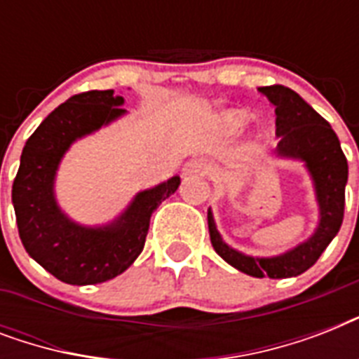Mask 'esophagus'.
I'll return each mask as SVG.
<instances>
[{
	"label": "esophagus",
	"mask_w": 359,
	"mask_h": 359,
	"mask_svg": "<svg viewBox=\"0 0 359 359\" xmlns=\"http://www.w3.org/2000/svg\"><path fill=\"white\" fill-rule=\"evenodd\" d=\"M210 165L205 160H190L184 163V175H208Z\"/></svg>",
	"instance_id": "obj_1"
}]
</instances>
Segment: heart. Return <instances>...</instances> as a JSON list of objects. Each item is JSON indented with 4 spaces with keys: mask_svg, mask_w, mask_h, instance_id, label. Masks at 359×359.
Segmentation results:
<instances>
[{
    "mask_svg": "<svg viewBox=\"0 0 359 359\" xmlns=\"http://www.w3.org/2000/svg\"><path fill=\"white\" fill-rule=\"evenodd\" d=\"M250 123V114L242 109H233L224 115V126L231 134H238L240 130L245 128V124Z\"/></svg>",
    "mask_w": 359,
    "mask_h": 359,
    "instance_id": "obj_1",
    "label": "heart"
}]
</instances>
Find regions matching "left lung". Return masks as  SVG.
Segmentation results:
<instances>
[{
  "instance_id": "1",
  "label": "left lung",
  "mask_w": 359,
  "mask_h": 359,
  "mask_svg": "<svg viewBox=\"0 0 359 359\" xmlns=\"http://www.w3.org/2000/svg\"><path fill=\"white\" fill-rule=\"evenodd\" d=\"M259 91L276 106V135L279 143L273 156L304 163L315 190L318 224L309 238L273 257L245 255L231 248L219 235L210 208L208 233L216 253L240 272L253 278H296L318 261V257L339 233L345 212L348 163L334 128L298 93L285 86L259 87Z\"/></svg>"
}]
</instances>
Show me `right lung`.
I'll return each instance as SVG.
<instances>
[{
  "label": "right lung",
  "instance_id": "1",
  "mask_svg": "<svg viewBox=\"0 0 359 359\" xmlns=\"http://www.w3.org/2000/svg\"><path fill=\"white\" fill-rule=\"evenodd\" d=\"M124 98L108 91L70 97L25 141L13 182V207L25 251L69 285H95L123 273L140 257L158 205L177 191L180 177L137 191L109 224L83 225L55 199V177L72 143L126 115Z\"/></svg>",
  "mask_w": 359,
  "mask_h": 359
}]
</instances>
